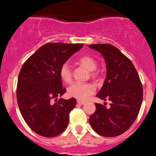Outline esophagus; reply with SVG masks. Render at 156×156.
Masks as SVG:
<instances>
[{
    "label": "esophagus",
    "mask_w": 156,
    "mask_h": 156,
    "mask_svg": "<svg viewBox=\"0 0 156 156\" xmlns=\"http://www.w3.org/2000/svg\"><path fill=\"white\" fill-rule=\"evenodd\" d=\"M77 103H78V104H79V105H84V104H85V102L81 101V100H78V101H77Z\"/></svg>",
    "instance_id": "esophagus-1"
}]
</instances>
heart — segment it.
Instances as JSON below:
<instances>
[{
  "label": "heart",
  "mask_w": 156,
  "mask_h": 156,
  "mask_svg": "<svg viewBox=\"0 0 156 156\" xmlns=\"http://www.w3.org/2000/svg\"><path fill=\"white\" fill-rule=\"evenodd\" d=\"M78 62L87 70L92 72L91 75H94L93 71L97 69V62L94 58L89 56H81L78 59ZM59 76L66 83H69L72 81V72L69 62H66L62 64L59 68ZM95 87L91 83L75 82L68 87L67 92L70 97L80 100H85L95 92Z\"/></svg>",
  "instance_id": "heart-1"
}]
</instances>
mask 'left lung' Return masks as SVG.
<instances>
[{
  "label": "left lung",
  "mask_w": 156,
  "mask_h": 156,
  "mask_svg": "<svg viewBox=\"0 0 156 156\" xmlns=\"http://www.w3.org/2000/svg\"><path fill=\"white\" fill-rule=\"evenodd\" d=\"M103 56L106 76L97 97L109 100L107 108L96 103V111L89 119L95 132L103 136H116L130 128L136 120L143 101V86L131 61L108 44L88 45Z\"/></svg>",
  "instance_id": "left-lung-1"
}]
</instances>
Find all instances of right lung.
<instances>
[{"label": "right lung", "instance_id": "right-lung-1", "mask_svg": "<svg viewBox=\"0 0 156 156\" xmlns=\"http://www.w3.org/2000/svg\"><path fill=\"white\" fill-rule=\"evenodd\" d=\"M83 46L46 44L30 56L20 70L16 90L19 108L30 128L41 136H57L68 126L69 113L76 106V100H57L66 92L59 68Z\"/></svg>", "mask_w": 156, "mask_h": 156}]
</instances>
